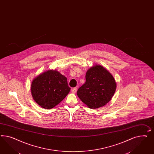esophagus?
Here are the masks:
<instances>
[{"mask_svg": "<svg viewBox=\"0 0 154 154\" xmlns=\"http://www.w3.org/2000/svg\"><path fill=\"white\" fill-rule=\"evenodd\" d=\"M71 92L73 93H76V92H77V88H72V89H71Z\"/></svg>", "mask_w": 154, "mask_h": 154, "instance_id": "34e87169", "label": "esophagus"}]
</instances>
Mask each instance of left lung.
Segmentation results:
<instances>
[{
  "label": "left lung",
  "instance_id": "8db88e82",
  "mask_svg": "<svg viewBox=\"0 0 154 154\" xmlns=\"http://www.w3.org/2000/svg\"><path fill=\"white\" fill-rule=\"evenodd\" d=\"M86 81L78 89L77 95L90 109L105 105L114 94L116 84L114 77L101 65L91 67L86 72Z\"/></svg>",
  "mask_w": 154,
  "mask_h": 154
}]
</instances>
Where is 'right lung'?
<instances>
[{
    "label": "right lung",
    "mask_w": 154,
    "mask_h": 154,
    "mask_svg": "<svg viewBox=\"0 0 154 154\" xmlns=\"http://www.w3.org/2000/svg\"><path fill=\"white\" fill-rule=\"evenodd\" d=\"M67 80L57 71H46L32 80L31 92L42 107L51 109L60 103L70 92Z\"/></svg>",
    "instance_id": "1"
}]
</instances>
